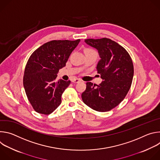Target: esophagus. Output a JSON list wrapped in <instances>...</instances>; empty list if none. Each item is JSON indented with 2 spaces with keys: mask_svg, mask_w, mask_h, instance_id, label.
<instances>
[{
  "mask_svg": "<svg viewBox=\"0 0 160 160\" xmlns=\"http://www.w3.org/2000/svg\"><path fill=\"white\" fill-rule=\"evenodd\" d=\"M82 80L80 79V78H74V79H73L72 80V82H73V83H78V82H81Z\"/></svg>",
  "mask_w": 160,
  "mask_h": 160,
  "instance_id": "obj_1",
  "label": "esophagus"
}]
</instances>
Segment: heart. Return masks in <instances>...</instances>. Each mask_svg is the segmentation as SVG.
<instances>
[{"instance_id":"heart-1","label":"heart","mask_w":160,"mask_h":160,"mask_svg":"<svg viewBox=\"0 0 160 160\" xmlns=\"http://www.w3.org/2000/svg\"><path fill=\"white\" fill-rule=\"evenodd\" d=\"M85 51H94L93 49H86Z\"/></svg>"}]
</instances>
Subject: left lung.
I'll list each match as a JSON object with an SVG mask.
<instances>
[{"mask_svg":"<svg viewBox=\"0 0 160 160\" xmlns=\"http://www.w3.org/2000/svg\"><path fill=\"white\" fill-rule=\"evenodd\" d=\"M85 42L98 51L101 59L96 69L103 81L98 85L87 82L82 94L83 102L97 111H108L124 99L131 87L132 60L125 48L109 38H88Z\"/></svg>","mask_w":160,"mask_h":160,"instance_id":"obj_1","label":"left lung"}]
</instances>
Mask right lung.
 Listing matches in <instances>:
<instances>
[{"instance_id": "add662e5", "label": "right lung", "mask_w": 160, "mask_h": 160, "mask_svg": "<svg viewBox=\"0 0 160 160\" xmlns=\"http://www.w3.org/2000/svg\"><path fill=\"white\" fill-rule=\"evenodd\" d=\"M80 40H52L43 44L30 56L27 63L23 86L34 110L49 115L61 103V96L70 80L56 81L59 70Z\"/></svg>"}]
</instances>
